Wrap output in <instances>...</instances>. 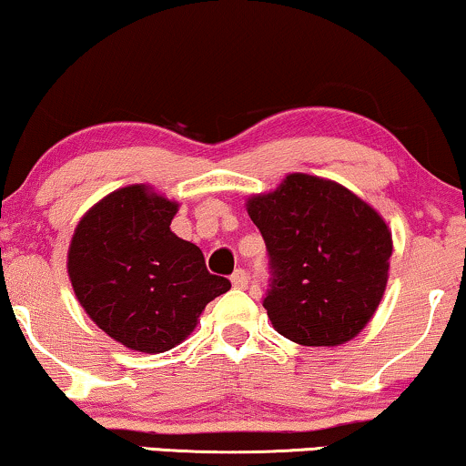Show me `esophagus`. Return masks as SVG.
<instances>
[{
	"mask_svg": "<svg viewBox=\"0 0 466 466\" xmlns=\"http://www.w3.org/2000/svg\"><path fill=\"white\" fill-rule=\"evenodd\" d=\"M229 279H232V286L234 288H247V281H249V277H247V273H245L243 268H238V270H234Z\"/></svg>",
	"mask_w": 466,
	"mask_h": 466,
	"instance_id": "34e87169",
	"label": "esophagus"
}]
</instances>
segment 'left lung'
<instances>
[{"instance_id": "8db88e82", "label": "left lung", "mask_w": 466, "mask_h": 466, "mask_svg": "<svg viewBox=\"0 0 466 466\" xmlns=\"http://www.w3.org/2000/svg\"><path fill=\"white\" fill-rule=\"evenodd\" d=\"M268 251L264 309L275 331L303 346H339L361 333L390 277L391 232L361 198L333 180L290 174L247 199Z\"/></svg>"}]
</instances>
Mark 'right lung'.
I'll return each instance as SVG.
<instances>
[{
	"instance_id": "right-lung-1",
	"label": "right lung",
	"mask_w": 466,
	"mask_h": 466,
	"mask_svg": "<svg viewBox=\"0 0 466 466\" xmlns=\"http://www.w3.org/2000/svg\"><path fill=\"white\" fill-rule=\"evenodd\" d=\"M178 204L146 185L122 187L76 223L68 277L76 301L111 339L165 352L191 335L226 277L208 273L198 245L169 229Z\"/></svg>"
}]
</instances>
